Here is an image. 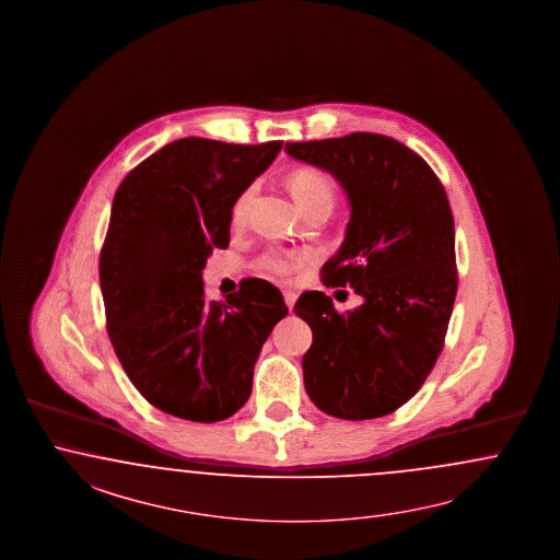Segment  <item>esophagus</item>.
Wrapping results in <instances>:
<instances>
[{"label":"esophagus","mask_w":560,"mask_h":560,"mask_svg":"<svg viewBox=\"0 0 560 560\" xmlns=\"http://www.w3.org/2000/svg\"><path fill=\"white\" fill-rule=\"evenodd\" d=\"M284 303H287V307H289V311H292V307H294V303H296V294H294L292 290H287V292H284Z\"/></svg>","instance_id":"1"}]
</instances>
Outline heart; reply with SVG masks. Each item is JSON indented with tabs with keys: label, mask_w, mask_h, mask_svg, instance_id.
<instances>
[{
	"label": "heart",
	"mask_w": 560,
	"mask_h": 560,
	"mask_svg": "<svg viewBox=\"0 0 560 560\" xmlns=\"http://www.w3.org/2000/svg\"><path fill=\"white\" fill-rule=\"evenodd\" d=\"M289 189L305 217L313 212H324L329 217L336 206V185L322 171H315V168L294 171L289 177ZM253 191H255V187H247L236 198L235 206H233V222L236 224L243 222V218L247 214ZM308 259H311V255L307 253L271 249L257 259V268L266 273L289 278L294 271L301 270Z\"/></svg>",
	"instance_id": "1"
}]
</instances>
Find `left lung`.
I'll list each match as a JSON object with an SVG mask.
<instances>
[{
  "mask_svg": "<svg viewBox=\"0 0 560 560\" xmlns=\"http://www.w3.org/2000/svg\"><path fill=\"white\" fill-rule=\"evenodd\" d=\"M284 150L342 185L350 220L322 278L325 287H350L362 296L361 307L346 313L319 290L299 296L294 313L313 331L303 357L305 389L336 418L392 415L433 371L452 319L457 268L447 194L416 152L380 133Z\"/></svg>",
  "mask_w": 560,
  "mask_h": 560,
  "instance_id": "1",
  "label": "left lung"
}]
</instances>
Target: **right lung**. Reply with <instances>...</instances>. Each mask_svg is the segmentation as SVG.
Listing matches in <instances>:
<instances>
[{
  "instance_id": "obj_1",
  "label": "right lung",
  "mask_w": 560,
  "mask_h": 560,
  "mask_svg": "<svg viewBox=\"0 0 560 560\" xmlns=\"http://www.w3.org/2000/svg\"><path fill=\"white\" fill-rule=\"evenodd\" d=\"M282 150L183 138L121 180L98 273L115 354L159 410L218 422L252 396L253 366L289 307L249 278L226 303L206 301L201 270L226 249L236 198Z\"/></svg>"
}]
</instances>
